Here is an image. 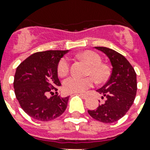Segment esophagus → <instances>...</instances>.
I'll use <instances>...</instances> for the list:
<instances>
[{"mask_svg": "<svg viewBox=\"0 0 150 150\" xmlns=\"http://www.w3.org/2000/svg\"><path fill=\"white\" fill-rule=\"evenodd\" d=\"M79 96L83 99H87V97H88V95H86V94H84V93H80Z\"/></svg>", "mask_w": 150, "mask_h": 150, "instance_id": "1", "label": "esophagus"}]
</instances>
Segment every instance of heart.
<instances>
[{"mask_svg":"<svg viewBox=\"0 0 150 150\" xmlns=\"http://www.w3.org/2000/svg\"><path fill=\"white\" fill-rule=\"evenodd\" d=\"M88 64L86 75H91L97 82H106L110 76V69L106 64H102V58L96 52L86 50L79 54ZM70 61L67 57L61 58L57 64V73L61 76H64L70 71ZM93 79L92 77H79L76 75H71L63 82V89L69 93H83L86 89L93 86Z\"/></svg>","mask_w":150,"mask_h":150,"instance_id":"b5f03b06","label":"heart"}]
</instances>
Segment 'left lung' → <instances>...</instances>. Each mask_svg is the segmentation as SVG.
<instances>
[{"instance_id": "obj_1", "label": "left lung", "mask_w": 150, "mask_h": 150, "mask_svg": "<svg viewBox=\"0 0 150 150\" xmlns=\"http://www.w3.org/2000/svg\"><path fill=\"white\" fill-rule=\"evenodd\" d=\"M104 53L113 67L112 73L107 83L96 91L105 98V102L96 110H89L93 118L103 123H114L118 121L130 109L137 92L136 73L127 59L115 50L95 47Z\"/></svg>"}]
</instances>
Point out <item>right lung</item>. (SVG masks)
Returning <instances> with one entry per match:
<instances>
[{"label": "right lung", "mask_w": 150, "mask_h": 150, "mask_svg": "<svg viewBox=\"0 0 150 150\" xmlns=\"http://www.w3.org/2000/svg\"><path fill=\"white\" fill-rule=\"evenodd\" d=\"M68 52H37L18 66L14 78L15 96L22 110L33 118L51 121L61 116L67 108L69 96L61 97L57 90L61 85L57 76V64ZM48 93L52 96L47 98Z\"/></svg>", "instance_id": "1"}]
</instances>
